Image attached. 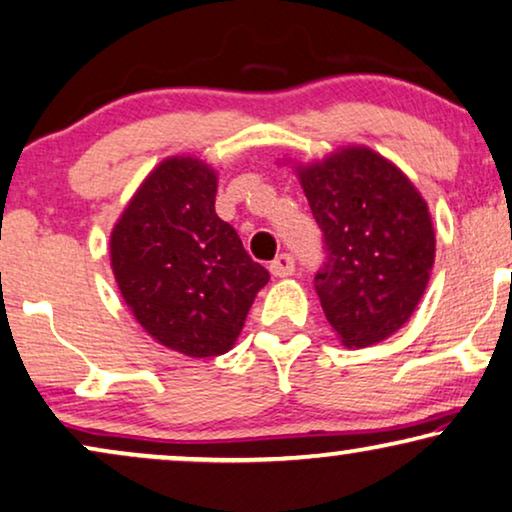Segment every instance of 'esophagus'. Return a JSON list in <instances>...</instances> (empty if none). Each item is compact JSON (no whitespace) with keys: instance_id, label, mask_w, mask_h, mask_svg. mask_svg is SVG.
<instances>
[{"instance_id":"obj_1","label":"esophagus","mask_w":512,"mask_h":512,"mask_svg":"<svg viewBox=\"0 0 512 512\" xmlns=\"http://www.w3.org/2000/svg\"><path fill=\"white\" fill-rule=\"evenodd\" d=\"M269 269H271V273L276 278H287V276H292L294 269H297V262H294L292 255L283 253V255H278L276 259H273Z\"/></svg>"}]
</instances>
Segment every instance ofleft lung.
<instances>
[{"mask_svg": "<svg viewBox=\"0 0 512 512\" xmlns=\"http://www.w3.org/2000/svg\"><path fill=\"white\" fill-rule=\"evenodd\" d=\"M299 178L322 232L313 285L329 325L348 348L383 341L429 283L436 239L427 204L369 148H345Z\"/></svg>", "mask_w": 512, "mask_h": 512, "instance_id": "8db88e82", "label": "left lung"}]
</instances>
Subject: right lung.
Wrapping results in <instances>:
<instances>
[{"instance_id": "1", "label": "right lung", "mask_w": 512, "mask_h": 512, "mask_svg": "<svg viewBox=\"0 0 512 512\" xmlns=\"http://www.w3.org/2000/svg\"><path fill=\"white\" fill-rule=\"evenodd\" d=\"M218 178L194 157L150 174L111 234L122 299L155 341L187 357H218L241 334L269 271L215 213Z\"/></svg>"}]
</instances>
